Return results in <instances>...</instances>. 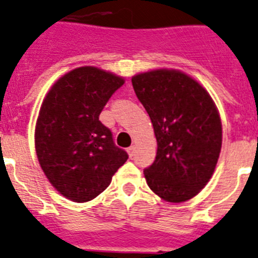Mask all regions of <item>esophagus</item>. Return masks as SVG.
<instances>
[{
    "label": "esophagus",
    "instance_id": "34e87169",
    "mask_svg": "<svg viewBox=\"0 0 258 258\" xmlns=\"http://www.w3.org/2000/svg\"><path fill=\"white\" fill-rule=\"evenodd\" d=\"M134 152H136V146H134V145L127 149V154H129V157H131V158L134 155Z\"/></svg>",
    "mask_w": 258,
    "mask_h": 258
}]
</instances>
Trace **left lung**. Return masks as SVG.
I'll return each mask as SVG.
<instances>
[{
  "instance_id": "8db88e82",
  "label": "left lung",
  "mask_w": 258,
  "mask_h": 258,
  "mask_svg": "<svg viewBox=\"0 0 258 258\" xmlns=\"http://www.w3.org/2000/svg\"><path fill=\"white\" fill-rule=\"evenodd\" d=\"M134 92L152 120L157 155L145 178L170 203L201 192L221 150V120L207 89L178 70L159 68L132 78Z\"/></svg>"
}]
</instances>
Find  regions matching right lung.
<instances>
[{"instance_id": "add662e5", "label": "right lung", "mask_w": 258, "mask_h": 258, "mask_svg": "<svg viewBox=\"0 0 258 258\" xmlns=\"http://www.w3.org/2000/svg\"><path fill=\"white\" fill-rule=\"evenodd\" d=\"M124 78L84 66L57 79L40 105L35 150L48 182L76 203L95 199L126 162L112 132L99 120Z\"/></svg>"}]
</instances>
